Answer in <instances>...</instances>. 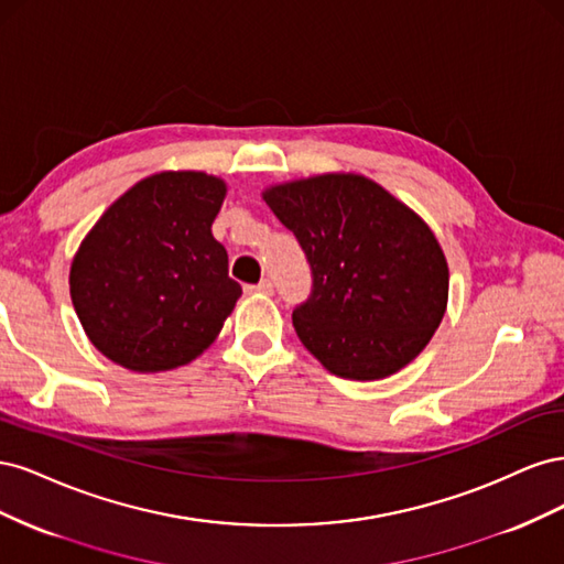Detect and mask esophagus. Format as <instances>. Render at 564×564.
I'll use <instances>...</instances> for the list:
<instances>
[{
	"instance_id": "34e87169",
	"label": "esophagus",
	"mask_w": 564,
	"mask_h": 564,
	"mask_svg": "<svg viewBox=\"0 0 564 564\" xmlns=\"http://www.w3.org/2000/svg\"><path fill=\"white\" fill-rule=\"evenodd\" d=\"M249 294H265V296H270L272 294V282L270 280H261L259 284H247L245 286Z\"/></svg>"
}]
</instances>
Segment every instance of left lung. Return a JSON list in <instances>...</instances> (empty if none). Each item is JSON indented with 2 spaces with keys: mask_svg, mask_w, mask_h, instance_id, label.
I'll return each mask as SVG.
<instances>
[{
  "mask_svg": "<svg viewBox=\"0 0 564 564\" xmlns=\"http://www.w3.org/2000/svg\"><path fill=\"white\" fill-rule=\"evenodd\" d=\"M263 199L311 263L313 292L292 319L324 367L377 381L429 346L447 311L449 268L406 204L357 174L272 185Z\"/></svg>",
  "mask_w": 564,
  "mask_h": 564,
  "instance_id": "1",
  "label": "left lung"
}]
</instances>
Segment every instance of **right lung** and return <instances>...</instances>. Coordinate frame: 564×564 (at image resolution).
Segmentation results:
<instances>
[{
  "instance_id": "add662e5",
  "label": "right lung",
  "mask_w": 564,
  "mask_h": 564,
  "mask_svg": "<svg viewBox=\"0 0 564 564\" xmlns=\"http://www.w3.org/2000/svg\"><path fill=\"white\" fill-rule=\"evenodd\" d=\"M226 183L162 172L135 183L84 237L70 296L91 344L124 369H176L214 344L242 286L212 224Z\"/></svg>"
}]
</instances>
